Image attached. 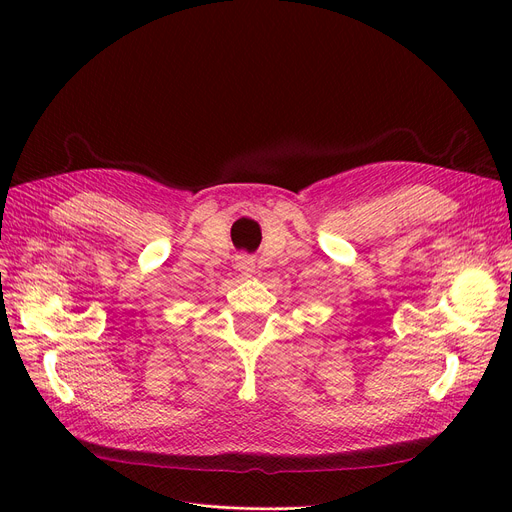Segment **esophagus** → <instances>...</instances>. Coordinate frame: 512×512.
<instances>
[{
    "mask_svg": "<svg viewBox=\"0 0 512 512\" xmlns=\"http://www.w3.org/2000/svg\"><path fill=\"white\" fill-rule=\"evenodd\" d=\"M236 267L242 274H251L255 270V261L249 255H238L236 257Z\"/></svg>",
    "mask_w": 512,
    "mask_h": 512,
    "instance_id": "obj_1",
    "label": "esophagus"
}]
</instances>
